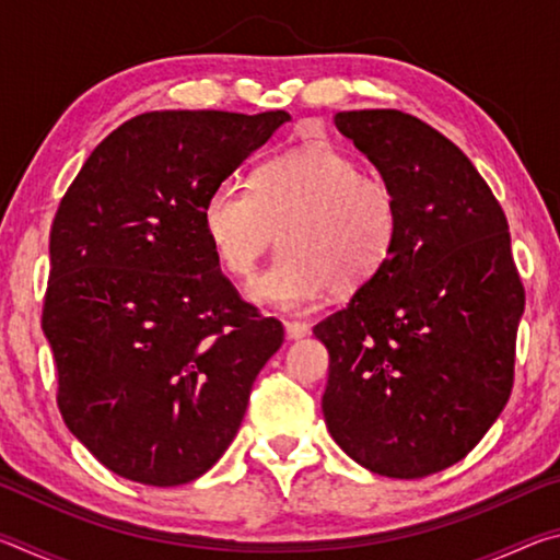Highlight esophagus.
I'll return each instance as SVG.
<instances>
[{
	"mask_svg": "<svg viewBox=\"0 0 560 560\" xmlns=\"http://www.w3.org/2000/svg\"><path fill=\"white\" fill-rule=\"evenodd\" d=\"M308 334H311L308 324H303V320H287V338H289V340L306 338Z\"/></svg>",
	"mask_w": 560,
	"mask_h": 560,
	"instance_id": "obj_1",
	"label": "esophagus"
}]
</instances>
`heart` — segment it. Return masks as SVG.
Segmentation results:
<instances>
[{"label": "heart", "instance_id": "heart-1", "mask_svg": "<svg viewBox=\"0 0 560 560\" xmlns=\"http://www.w3.org/2000/svg\"><path fill=\"white\" fill-rule=\"evenodd\" d=\"M202 226L224 271L240 279L257 269L279 232V257L252 281L249 296L303 311L330 289H363L385 269L400 234V200L346 150L311 143L267 160L254 187L222 179L207 195Z\"/></svg>", "mask_w": 560, "mask_h": 560}]
</instances>
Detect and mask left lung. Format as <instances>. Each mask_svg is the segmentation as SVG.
I'll return each mask as SVG.
<instances>
[{
  "label": "left lung",
  "instance_id": "obj_1",
  "mask_svg": "<svg viewBox=\"0 0 560 560\" xmlns=\"http://www.w3.org/2000/svg\"><path fill=\"white\" fill-rule=\"evenodd\" d=\"M336 128L395 187L390 261L314 326L324 417L350 459L422 479L477 447L514 387L524 283L506 214L462 150L410 113L343 110Z\"/></svg>",
  "mask_w": 560,
  "mask_h": 560
}]
</instances>
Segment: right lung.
Returning <instances> with one entry per match:
<instances>
[{"mask_svg": "<svg viewBox=\"0 0 560 560\" xmlns=\"http://www.w3.org/2000/svg\"><path fill=\"white\" fill-rule=\"evenodd\" d=\"M291 116L153 110L89 155L56 210L42 328L73 438L118 477L187 485L230 447L283 326L242 301L207 195Z\"/></svg>", "mask_w": 560, "mask_h": 560, "instance_id": "right-lung-1", "label": "right lung"}]
</instances>
